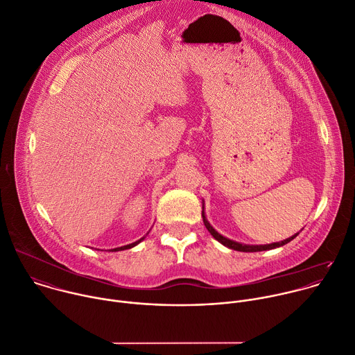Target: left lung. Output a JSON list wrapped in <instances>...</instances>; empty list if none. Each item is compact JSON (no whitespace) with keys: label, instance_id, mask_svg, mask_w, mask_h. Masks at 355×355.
Wrapping results in <instances>:
<instances>
[{"label":"left lung","instance_id":"left-lung-1","mask_svg":"<svg viewBox=\"0 0 355 355\" xmlns=\"http://www.w3.org/2000/svg\"><path fill=\"white\" fill-rule=\"evenodd\" d=\"M202 209H203V206H202ZM202 217H203L205 227H206L207 231L213 235V239H216V240H217L220 244H223L224 247H227V248H230V250H234V251H240V252H259V251L275 250V248L283 247V245H286L287 243L293 241V240L297 237V235L300 234V232H297V234L293 235V237H290V239H287V240H284V241H280V243H273V244H266V245H247V244H240V243H235V241H232V240H228V239L223 237V235L218 234V232L210 225V223L206 220V216H205V211H203V210H202Z\"/></svg>","mask_w":355,"mask_h":355}]
</instances>
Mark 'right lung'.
I'll use <instances>...</instances> for the list:
<instances>
[{"mask_svg":"<svg viewBox=\"0 0 355 355\" xmlns=\"http://www.w3.org/2000/svg\"><path fill=\"white\" fill-rule=\"evenodd\" d=\"M145 239V237H144ZM144 239H141V240H138V241H135V243H132V244H128V245H124V247H118V248H114V250H110L111 252H116V251H124V250H130V248H134L135 245H138Z\"/></svg>","mask_w":355,"mask_h":355,"instance_id":"1","label":"right lung"}]
</instances>
